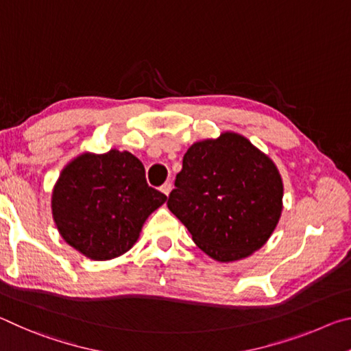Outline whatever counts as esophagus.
Returning <instances> with one entry per match:
<instances>
[{
	"label": "esophagus",
	"mask_w": 351,
	"mask_h": 351,
	"mask_svg": "<svg viewBox=\"0 0 351 351\" xmlns=\"http://www.w3.org/2000/svg\"><path fill=\"white\" fill-rule=\"evenodd\" d=\"M161 192H162L164 195H167V197H169L170 192H171V184H170V182H165L164 186H161Z\"/></svg>",
	"instance_id": "esophagus-1"
}]
</instances>
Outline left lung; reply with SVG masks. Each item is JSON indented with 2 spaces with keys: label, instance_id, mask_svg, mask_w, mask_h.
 I'll return each instance as SVG.
<instances>
[{
  "label": "left lung",
  "instance_id": "1",
  "mask_svg": "<svg viewBox=\"0 0 351 351\" xmlns=\"http://www.w3.org/2000/svg\"><path fill=\"white\" fill-rule=\"evenodd\" d=\"M169 195L170 212L217 261L246 258L269 240L283 209V182L269 156L232 132L189 148Z\"/></svg>",
  "mask_w": 351,
  "mask_h": 351
}]
</instances>
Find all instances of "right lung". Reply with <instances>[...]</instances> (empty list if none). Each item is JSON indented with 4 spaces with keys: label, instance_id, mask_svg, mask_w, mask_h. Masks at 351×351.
Instances as JSON below:
<instances>
[{
    "label": "right lung",
    "instance_id": "right-lung-1",
    "mask_svg": "<svg viewBox=\"0 0 351 351\" xmlns=\"http://www.w3.org/2000/svg\"><path fill=\"white\" fill-rule=\"evenodd\" d=\"M167 197L150 187L130 152L82 153L62 170L52 190V218L62 239L91 260L125 254L145 219Z\"/></svg>",
    "mask_w": 351,
    "mask_h": 351
}]
</instances>
